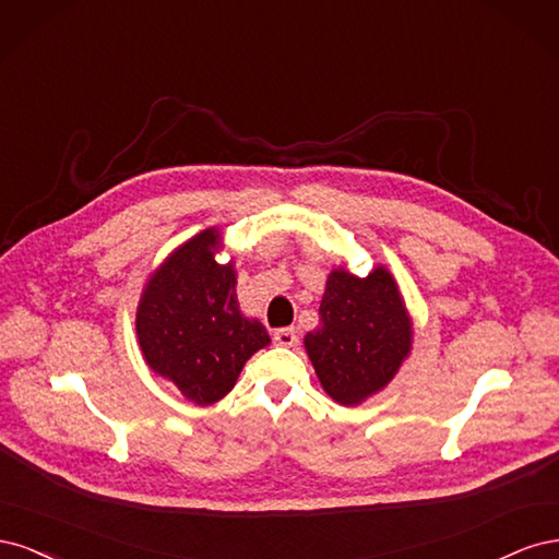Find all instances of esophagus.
Listing matches in <instances>:
<instances>
[{"label":"esophagus","mask_w":559,"mask_h":559,"mask_svg":"<svg viewBox=\"0 0 559 559\" xmlns=\"http://www.w3.org/2000/svg\"><path fill=\"white\" fill-rule=\"evenodd\" d=\"M273 341H275V345H280V347H296L298 335H296L294 329H277V331L273 333Z\"/></svg>","instance_id":"obj_1"}]
</instances>
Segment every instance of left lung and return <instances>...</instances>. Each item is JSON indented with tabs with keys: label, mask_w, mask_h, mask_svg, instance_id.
Instances as JSON below:
<instances>
[{
	"label": "left lung",
	"mask_w": 559,
	"mask_h": 559,
	"mask_svg": "<svg viewBox=\"0 0 559 559\" xmlns=\"http://www.w3.org/2000/svg\"><path fill=\"white\" fill-rule=\"evenodd\" d=\"M319 321L306 349L324 392L343 405H359L384 389L413 345V321L384 265L368 277L333 270Z\"/></svg>",
	"instance_id": "8db88e82"
}]
</instances>
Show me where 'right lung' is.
Here are the masks:
<instances>
[{
    "instance_id": "obj_1",
    "label": "right lung",
    "mask_w": 559,
    "mask_h": 559,
    "mask_svg": "<svg viewBox=\"0 0 559 559\" xmlns=\"http://www.w3.org/2000/svg\"><path fill=\"white\" fill-rule=\"evenodd\" d=\"M222 233L183 242L148 277L138 337L146 364L195 405L224 399L253 352L270 343L259 319L240 312L233 263H216Z\"/></svg>"
}]
</instances>
